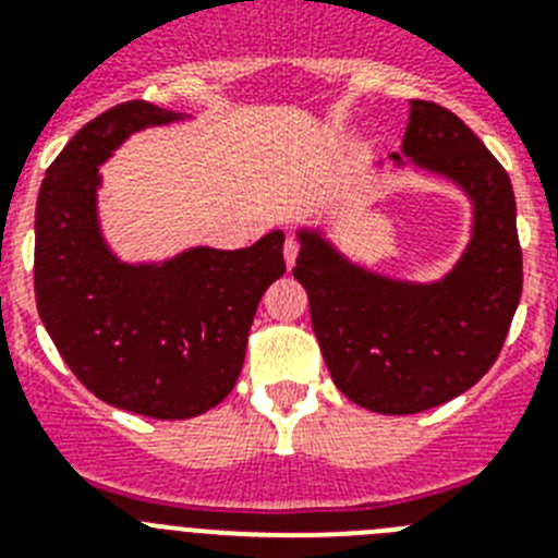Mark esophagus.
Listing matches in <instances>:
<instances>
[{
    "label": "esophagus",
    "mask_w": 558,
    "mask_h": 558,
    "mask_svg": "<svg viewBox=\"0 0 558 558\" xmlns=\"http://www.w3.org/2000/svg\"><path fill=\"white\" fill-rule=\"evenodd\" d=\"M299 251H302L299 240H295V236H288V240H284V263H288V268H293L295 265V256H299Z\"/></svg>",
    "instance_id": "34e87169"
}]
</instances>
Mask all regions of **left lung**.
<instances>
[{
    "label": "left lung",
    "instance_id": "1",
    "mask_svg": "<svg viewBox=\"0 0 558 558\" xmlns=\"http://www.w3.org/2000/svg\"><path fill=\"white\" fill-rule=\"evenodd\" d=\"M402 153L472 198V240L456 268L433 284L397 282L343 259L318 231H299L293 268L335 386L388 416L445 405L475 386L495 366L522 295L514 190L500 161L430 100L411 102Z\"/></svg>",
    "mask_w": 558,
    "mask_h": 558
}]
</instances>
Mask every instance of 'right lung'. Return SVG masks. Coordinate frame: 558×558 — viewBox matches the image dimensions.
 I'll use <instances>...</instances> for the list:
<instances>
[{
    "label": "right lung",
    "mask_w": 558,
    "mask_h": 558,
    "mask_svg": "<svg viewBox=\"0 0 558 558\" xmlns=\"http://www.w3.org/2000/svg\"><path fill=\"white\" fill-rule=\"evenodd\" d=\"M181 113L128 100L83 125L49 165L36 204V304L88 391L150 418H192L234 388L265 290L284 274L282 231L240 251L190 248L125 265L97 223L100 165L131 133Z\"/></svg>",
    "instance_id": "add662e5"
}]
</instances>
